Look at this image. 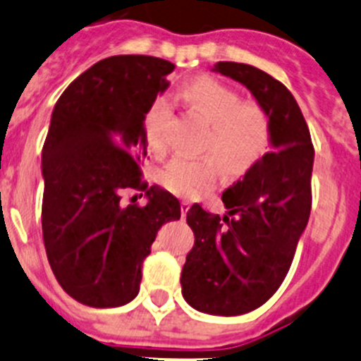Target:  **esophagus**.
Instances as JSON below:
<instances>
[{
	"mask_svg": "<svg viewBox=\"0 0 361 361\" xmlns=\"http://www.w3.org/2000/svg\"><path fill=\"white\" fill-rule=\"evenodd\" d=\"M191 207V202L190 200H183L180 202V211H183V216H186V212L190 211Z\"/></svg>",
	"mask_w": 361,
	"mask_h": 361,
	"instance_id": "esophagus-1",
	"label": "esophagus"
}]
</instances>
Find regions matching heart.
Instances as JSON below:
<instances>
[{"instance_id": "1", "label": "heart", "mask_w": 361, "mask_h": 361, "mask_svg": "<svg viewBox=\"0 0 361 361\" xmlns=\"http://www.w3.org/2000/svg\"><path fill=\"white\" fill-rule=\"evenodd\" d=\"M188 111L205 123L197 150L205 156L173 157L157 173L161 186L178 197H197L218 177L239 175L266 154L273 136L271 115L260 102L243 101L234 88L212 78H198L177 92ZM171 108L164 97L154 99L145 111L143 129L156 156L166 152V126Z\"/></svg>"}]
</instances>
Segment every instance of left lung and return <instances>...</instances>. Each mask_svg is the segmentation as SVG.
<instances>
[{"label": "left lung", "instance_id": "8db88e82", "mask_svg": "<svg viewBox=\"0 0 361 361\" xmlns=\"http://www.w3.org/2000/svg\"><path fill=\"white\" fill-rule=\"evenodd\" d=\"M212 71L245 85L269 111L273 150L223 193L228 216L195 204L186 221L195 245L180 274L197 310L241 315L262 307L286 280L312 209L314 145L287 87L260 68L218 61Z\"/></svg>", "mask_w": 361, "mask_h": 361}]
</instances>
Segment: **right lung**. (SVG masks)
<instances>
[{"label":"right lung","mask_w":361,"mask_h":361,"mask_svg":"<svg viewBox=\"0 0 361 361\" xmlns=\"http://www.w3.org/2000/svg\"><path fill=\"white\" fill-rule=\"evenodd\" d=\"M173 68L145 54L104 58L53 109L42 149L44 246L61 289L87 307L135 300L157 230L180 218L173 195L142 180L143 118ZM126 189L145 190L149 202L122 206Z\"/></svg>","instance_id":"right-lung-1"}]
</instances>
